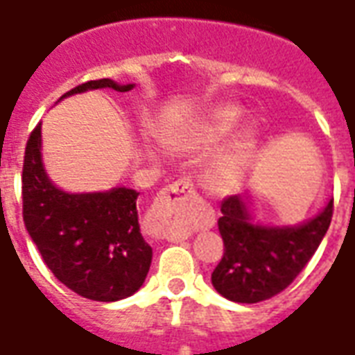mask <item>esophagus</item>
<instances>
[{
	"label": "esophagus",
	"mask_w": 355,
	"mask_h": 355,
	"mask_svg": "<svg viewBox=\"0 0 355 355\" xmlns=\"http://www.w3.org/2000/svg\"><path fill=\"white\" fill-rule=\"evenodd\" d=\"M196 198V191L193 187V181L191 180H180L168 185L162 193L159 195V202L155 206V217L164 229H162V236L168 240H181V238H187V234L175 229L178 223V206L185 202H191Z\"/></svg>",
	"instance_id": "esophagus-1"
}]
</instances>
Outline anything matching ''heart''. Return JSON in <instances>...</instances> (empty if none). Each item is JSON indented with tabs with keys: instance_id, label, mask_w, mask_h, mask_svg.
Returning a JSON list of instances; mask_svg holds the SVG:
<instances>
[{
	"instance_id": "obj_1",
	"label": "heart",
	"mask_w": 355,
	"mask_h": 355,
	"mask_svg": "<svg viewBox=\"0 0 355 355\" xmlns=\"http://www.w3.org/2000/svg\"><path fill=\"white\" fill-rule=\"evenodd\" d=\"M244 117V107L236 103H221L181 123L174 130L164 132L162 146L180 157H204L227 139L206 162L202 185L211 195H231L252 174L259 159L261 132L257 124H245L236 130Z\"/></svg>"
}]
</instances>
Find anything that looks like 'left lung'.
Listing matches in <instances>:
<instances>
[{
    "label": "left lung",
    "instance_id": "left-lung-1",
    "mask_svg": "<svg viewBox=\"0 0 355 355\" xmlns=\"http://www.w3.org/2000/svg\"><path fill=\"white\" fill-rule=\"evenodd\" d=\"M333 217V198L302 223L265 225L255 219L248 195L229 196L217 221L225 253L211 284L232 302L266 301L284 291L322 244Z\"/></svg>",
    "mask_w": 355,
    "mask_h": 355
}]
</instances>
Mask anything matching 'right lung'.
I'll return each mask as SVG.
<instances>
[{
	"label": "right lung",
	"instance_id": "obj_1",
	"mask_svg": "<svg viewBox=\"0 0 355 355\" xmlns=\"http://www.w3.org/2000/svg\"><path fill=\"white\" fill-rule=\"evenodd\" d=\"M134 87L98 79L75 87L60 100L89 90L128 92ZM138 196V191L128 187L94 193H69L58 187L46 174L41 124L35 126L22 168L24 225L45 265L71 291L90 301L115 302L144 286L153 250L141 236Z\"/></svg>",
	"mask_w": 355,
	"mask_h": 355
}]
</instances>
